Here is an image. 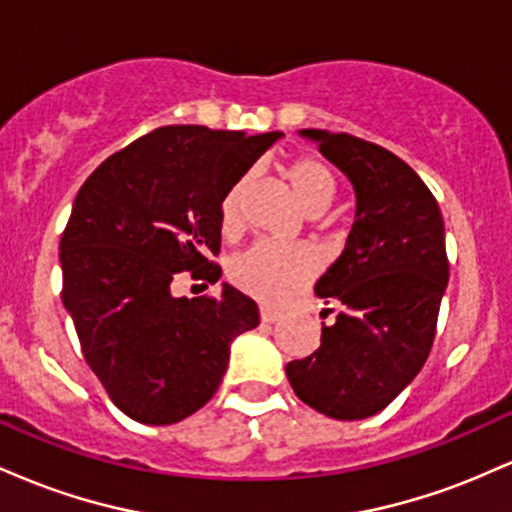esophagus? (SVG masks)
<instances>
[{"instance_id": "34e87169", "label": "esophagus", "mask_w": 512, "mask_h": 512, "mask_svg": "<svg viewBox=\"0 0 512 512\" xmlns=\"http://www.w3.org/2000/svg\"><path fill=\"white\" fill-rule=\"evenodd\" d=\"M260 317H262V322H276L281 317V313L279 310H274V308H267V305H262L260 308Z\"/></svg>"}]
</instances>
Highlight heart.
Here are the masks:
<instances>
[{"label": "heart", "mask_w": 512, "mask_h": 512, "mask_svg": "<svg viewBox=\"0 0 512 512\" xmlns=\"http://www.w3.org/2000/svg\"><path fill=\"white\" fill-rule=\"evenodd\" d=\"M286 178L293 195L308 214H322L337 197V178L327 163L315 156H298L286 163ZM248 190V175L233 182L221 199L219 226L226 236L236 233L243 219V199ZM317 269L315 255L303 245L255 243L231 262V281L240 291L269 305L289 303L313 279Z\"/></svg>", "instance_id": "obj_1"}]
</instances>
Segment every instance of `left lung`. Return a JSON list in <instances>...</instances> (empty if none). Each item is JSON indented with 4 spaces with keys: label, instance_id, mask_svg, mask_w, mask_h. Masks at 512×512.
Returning <instances> with one entry per match:
<instances>
[{
    "label": "left lung",
    "instance_id": "obj_1",
    "mask_svg": "<svg viewBox=\"0 0 512 512\" xmlns=\"http://www.w3.org/2000/svg\"><path fill=\"white\" fill-rule=\"evenodd\" d=\"M349 178L356 219L315 293L337 303L317 351L286 366L298 399L339 421L383 411L424 368L450 264L436 197L402 158L346 132L301 129ZM332 310H322L327 317Z\"/></svg>",
    "mask_w": 512,
    "mask_h": 512
}]
</instances>
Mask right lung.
Masks as SVG:
<instances>
[{"label":"right lung","instance_id":"1","mask_svg":"<svg viewBox=\"0 0 512 512\" xmlns=\"http://www.w3.org/2000/svg\"><path fill=\"white\" fill-rule=\"evenodd\" d=\"M281 132L170 125L93 170L60 240L62 303L115 407L139 424H178L219 390L231 342L260 325L252 298H175L180 272L216 284L219 207Z\"/></svg>","mask_w":512,"mask_h":512}]
</instances>
